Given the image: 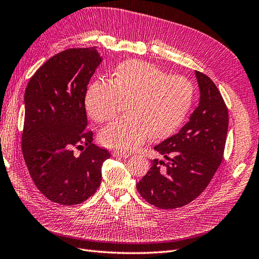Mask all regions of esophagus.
Wrapping results in <instances>:
<instances>
[{"label":"esophagus","instance_id":"1","mask_svg":"<svg viewBox=\"0 0 259 259\" xmlns=\"http://www.w3.org/2000/svg\"><path fill=\"white\" fill-rule=\"evenodd\" d=\"M112 155L116 156V157H129L130 154L127 153V152L124 151H118V150H115L114 152H112Z\"/></svg>","mask_w":259,"mask_h":259}]
</instances>
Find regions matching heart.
Here are the masks:
<instances>
[{
  "label": "heart",
  "instance_id": "b5f03b06",
  "mask_svg": "<svg viewBox=\"0 0 259 259\" xmlns=\"http://www.w3.org/2000/svg\"><path fill=\"white\" fill-rule=\"evenodd\" d=\"M193 85L182 75H166L149 62L127 60L116 66L112 81L97 79L86 92L90 117L105 122L117 114L120 99L128 116L101 132V142L118 150H136L153 136H169L184 121L193 102Z\"/></svg>",
  "mask_w": 259,
  "mask_h": 259
}]
</instances>
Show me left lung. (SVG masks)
I'll return each instance as SVG.
<instances>
[{
    "mask_svg": "<svg viewBox=\"0 0 259 259\" xmlns=\"http://www.w3.org/2000/svg\"><path fill=\"white\" fill-rule=\"evenodd\" d=\"M195 73L200 91L198 107L176 135L154 147L168 162L155 158L137 183L141 197L160 209L193 201L208 186L223 158L229 127L227 105L211 78Z\"/></svg>",
    "mask_w": 259,
    "mask_h": 259,
    "instance_id": "1",
    "label": "left lung"
}]
</instances>
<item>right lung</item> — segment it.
<instances>
[{"mask_svg": "<svg viewBox=\"0 0 259 259\" xmlns=\"http://www.w3.org/2000/svg\"><path fill=\"white\" fill-rule=\"evenodd\" d=\"M102 61L95 47L66 49L42 64L25 91L24 160L37 188L56 203L78 204L94 195L110 157L86 130V91Z\"/></svg>", "mask_w": 259, "mask_h": 259, "instance_id": "obj_1", "label": "right lung"}]
</instances>
